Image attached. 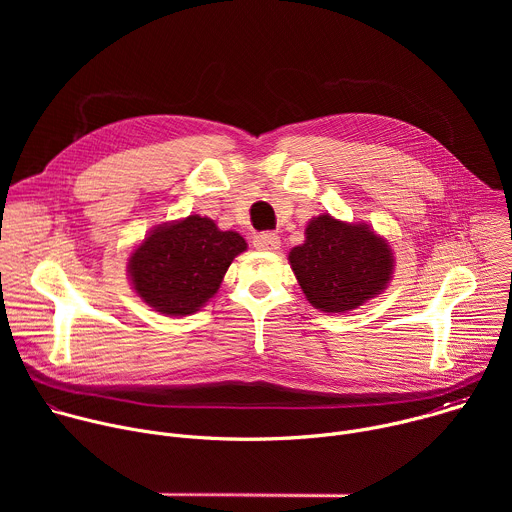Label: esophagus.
<instances>
[{
	"label": "esophagus",
	"instance_id": "esophagus-1",
	"mask_svg": "<svg viewBox=\"0 0 512 512\" xmlns=\"http://www.w3.org/2000/svg\"><path fill=\"white\" fill-rule=\"evenodd\" d=\"M253 247L259 251H277L279 249V237L275 233H261L253 237Z\"/></svg>",
	"mask_w": 512,
	"mask_h": 512
}]
</instances>
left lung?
Returning <instances> with one entry per match:
<instances>
[{
  "mask_svg": "<svg viewBox=\"0 0 512 512\" xmlns=\"http://www.w3.org/2000/svg\"><path fill=\"white\" fill-rule=\"evenodd\" d=\"M308 302L322 312H346L375 298L391 279L389 245L369 227L320 214L306 229V243L289 253Z\"/></svg>",
  "mask_w": 512,
  "mask_h": 512,
  "instance_id": "obj_1",
  "label": "left lung"
}]
</instances>
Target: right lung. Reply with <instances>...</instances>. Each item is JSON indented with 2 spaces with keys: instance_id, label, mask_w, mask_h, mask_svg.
<instances>
[{
  "instance_id": "obj_1",
  "label": "right lung",
  "mask_w": 512,
  "mask_h": 512,
  "mask_svg": "<svg viewBox=\"0 0 512 512\" xmlns=\"http://www.w3.org/2000/svg\"><path fill=\"white\" fill-rule=\"evenodd\" d=\"M245 249L239 233L218 231L210 218L192 214L145 239L129 259V273L145 304L162 314L188 316L216 294Z\"/></svg>"
}]
</instances>
